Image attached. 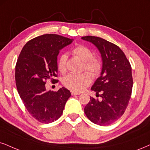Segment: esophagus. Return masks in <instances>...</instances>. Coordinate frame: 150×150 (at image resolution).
<instances>
[{
    "mask_svg": "<svg viewBox=\"0 0 150 150\" xmlns=\"http://www.w3.org/2000/svg\"><path fill=\"white\" fill-rule=\"evenodd\" d=\"M71 95H79V92H71Z\"/></svg>",
    "mask_w": 150,
    "mask_h": 150,
    "instance_id": "esophagus-1",
    "label": "esophagus"
}]
</instances>
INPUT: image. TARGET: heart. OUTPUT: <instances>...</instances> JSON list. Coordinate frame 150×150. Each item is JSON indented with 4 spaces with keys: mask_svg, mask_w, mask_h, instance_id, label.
I'll use <instances>...</instances> for the list:
<instances>
[{
    "mask_svg": "<svg viewBox=\"0 0 150 150\" xmlns=\"http://www.w3.org/2000/svg\"><path fill=\"white\" fill-rule=\"evenodd\" d=\"M73 54L85 62L84 69L92 77L99 76L102 70V62L99 59L94 58V53L86 46L79 45L73 50ZM67 56L62 54L58 61V68L61 73L67 70ZM91 83V77L88 73L69 74L62 79V84L65 88L74 92H81L86 89Z\"/></svg>",
    "mask_w": 150,
    "mask_h": 150,
    "instance_id": "heart-1",
    "label": "heart"
}]
</instances>
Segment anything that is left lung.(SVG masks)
<instances>
[{
    "label": "left lung",
    "mask_w": 150,
    "mask_h": 150,
    "mask_svg": "<svg viewBox=\"0 0 150 150\" xmlns=\"http://www.w3.org/2000/svg\"><path fill=\"white\" fill-rule=\"evenodd\" d=\"M81 38L93 44L102 58L101 75L91 88L101 99L90 97L84 112L93 123L106 126L121 117L128 106L133 87L132 67L123 51L115 44L95 36Z\"/></svg>",
    "instance_id": "1"
}]
</instances>
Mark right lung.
Wrapping results in <instances>:
<instances>
[{
  "mask_svg": "<svg viewBox=\"0 0 150 150\" xmlns=\"http://www.w3.org/2000/svg\"><path fill=\"white\" fill-rule=\"evenodd\" d=\"M73 41L55 34H46L30 40L22 49L16 62L15 81L25 108L41 123L49 124L62 115L71 92L62 87L57 92L47 91V79L53 83L58 76L60 50Z\"/></svg>",
  "mask_w": 150,
  "mask_h": 150,
  "instance_id": "add662e5",
  "label": "right lung"
}]
</instances>
